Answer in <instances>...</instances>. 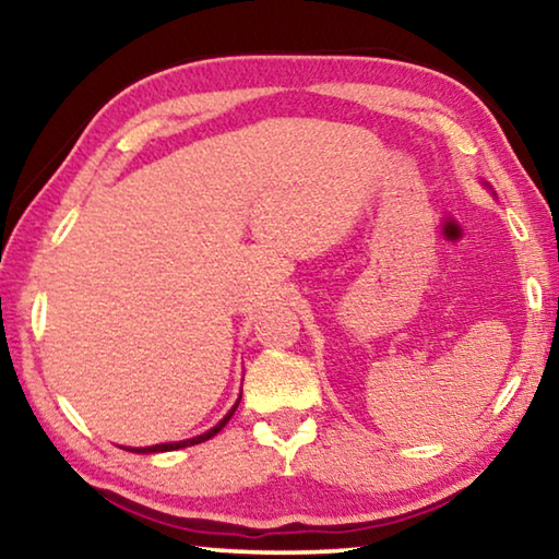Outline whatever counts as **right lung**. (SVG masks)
<instances>
[{
    "mask_svg": "<svg viewBox=\"0 0 559 559\" xmlns=\"http://www.w3.org/2000/svg\"><path fill=\"white\" fill-rule=\"evenodd\" d=\"M241 400V396H239ZM236 406H239V402H236L231 409H229V414L224 416V419L216 424V427H212L210 431H204V433H200V437H194V439H185V441H169V443H155V447H145V449H128V451H132V453H159V451H175V449H185V447H194V443H202V441H206V439H212V437H216V433H219L224 427H226V421L231 419L234 416V412H236Z\"/></svg>",
    "mask_w": 559,
    "mask_h": 559,
    "instance_id": "1",
    "label": "right lung"
}]
</instances>
